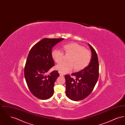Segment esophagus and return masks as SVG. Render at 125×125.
I'll return each mask as SVG.
<instances>
[{"mask_svg":"<svg viewBox=\"0 0 125 125\" xmlns=\"http://www.w3.org/2000/svg\"><path fill=\"white\" fill-rule=\"evenodd\" d=\"M59 73H60V76H63L64 75V73H61V72H59Z\"/></svg>","mask_w":125,"mask_h":125,"instance_id":"obj_1","label":"esophagus"}]
</instances>
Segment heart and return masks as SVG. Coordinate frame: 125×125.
<instances>
[{"instance_id": "heart-1", "label": "heart", "mask_w": 125, "mask_h": 125, "mask_svg": "<svg viewBox=\"0 0 125 125\" xmlns=\"http://www.w3.org/2000/svg\"><path fill=\"white\" fill-rule=\"evenodd\" d=\"M66 55H70L68 62H62L56 65V68L62 73L71 71L74 68L76 71L82 70L87 67L91 59V53L83 46L75 42L66 44L63 46ZM52 57L57 63L62 61L64 54L59 49H54L52 52Z\"/></svg>"}]
</instances>
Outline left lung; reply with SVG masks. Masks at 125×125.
I'll return each instance as SVG.
<instances>
[{
  "instance_id": "obj_1",
  "label": "left lung",
  "mask_w": 125,
  "mask_h": 125,
  "mask_svg": "<svg viewBox=\"0 0 125 125\" xmlns=\"http://www.w3.org/2000/svg\"><path fill=\"white\" fill-rule=\"evenodd\" d=\"M91 52V59L89 65L80 71L72 73L74 77L65 75V94L73 101H80L91 93L99 76V64L95 50L88 43Z\"/></svg>"
}]
</instances>
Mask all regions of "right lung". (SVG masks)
I'll list each match as a JSON object with an SVG mask.
<instances>
[{
  "label": "right lung",
  "mask_w": 125,
  "mask_h": 125,
  "mask_svg": "<svg viewBox=\"0 0 125 125\" xmlns=\"http://www.w3.org/2000/svg\"><path fill=\"white\" fill-rule=\"evenodd\" d=\"M64 38H43L31 48L24 69V76L32 94L37 98L46 100L53 95L54 83L60 74L48 72L54 65L52 57V48Z\"/></svg>",
  "instance_id": "add662e5"
}]
</instances>
